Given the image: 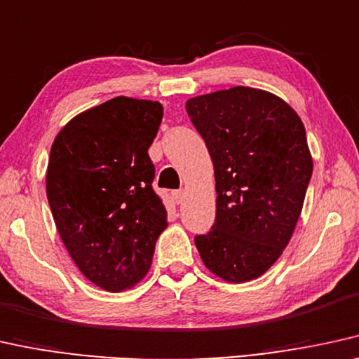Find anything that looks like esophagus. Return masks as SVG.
I'll return each mask as SVG.
<instances>
[{"instance_id":"34e87169","label":"esophagus","mask_w":359,"mask_h":359,"mask_svg":"<svg viewBox=\"0 0 359 359\" xmlns=\"http://www.w3.org/2000/svg\"><path fill=\"white\" fill-rule=\"evenodd\" d=\"M172 197H174L175 203H182L185 198V192L184 190H175V192H172Z\"/></svg>"}]
</instances>
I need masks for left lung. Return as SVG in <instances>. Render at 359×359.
Wrapping results in <instances>:
<instances>
[{"mask_svg": "<svg viewBox=\"0 0 359 359\" xmlns=\"http://www.w3.org/2000/svg\"><path fill=\"white\" fill-rule=\"evenodd\" d=\"M185 109L215 174V224L195 237L203 265L230 283L258 278L300 219L313 172L305 126L281 97L245 86L192 97Z\"/></svg>", "mask_w": 359, "mask_h": 359, "instance_id": "left-lung-1", "label": "left lung"}]
</instances>
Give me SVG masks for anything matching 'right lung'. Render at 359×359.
<instances>
[{
	"mask_svg": "<svg viewBox=\"0 0 359 359\" xmlns=\"http://www.w3.org/2000/svg\"><path fill=\"white\" fill-rule=\"evenodd\" d=\"M162 111L157 101L114 97L72 117L51 146L46 194L59 237L81 273L106 292L146 276L167 229L147 154Z\"/></svg>",
	"mask_w": 359,
	"mask_h": 359,
	"instance_id": "right-lung-1",
	"label": "right lung"
}]
</instances>
